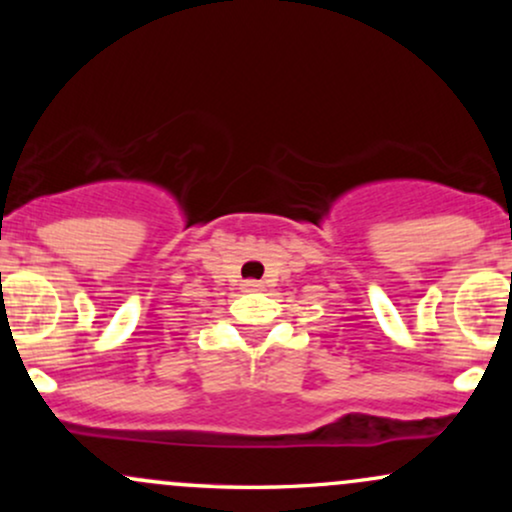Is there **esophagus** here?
<instances>
[{
    "label": "esophagus",
    "mask_w": 512,
    "mask_h": 512,
    "mask_svg": "<svg viewBox=\"0 0 512 512\" xmlns=\"http://www.w3.org/2000/svg\"><path fill=\"white\" fill-rule=\"evenodd\" d=\"M243 286H245V289H248V291H260V289H262L260 281H252V279H250V281H245Z\"/></svg>",
    "instance_id": "34e87169"
}]
</instances>
